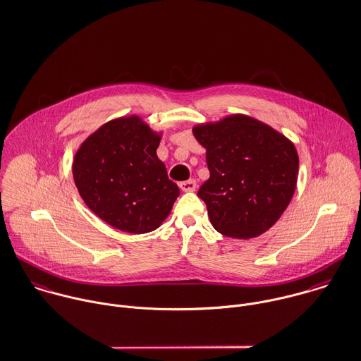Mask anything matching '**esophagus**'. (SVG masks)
<instances>
[{
	"instance_id": "esophagus-1",
	"label": "esophagus",
	"mask_w": 361,
	"mask_h": 361,
	"mask_svg": "<svg viewBox=\"0 0 361 361\" xmlns=\"http://www.w3.org/2000/svg\"><path fill=\"white\" fill-rule=\"evenodd\" d=\"M180 188L185 192H192L197 188V181L192 180V178L187 180V181H183V183H180Z\"/></svg>"
}]
</instances>
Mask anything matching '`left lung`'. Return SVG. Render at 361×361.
I'll list each match as a JSON object with an SVG mask.
<instances>
[{"label":"left lung","instance_id":"1","mask_svg":"<svg viewBox=\"0 0 361 361\" xmlns=\"http://www.w3.org/2000/svg\"><path fill=\"white\" fill-rule=\"evenodd\" d=\"M192 132L207 149L209 178L198 197L212 226L235 239L269 231L295 192L300 159L294 143L242 114L200 123Z\"/></svg>","mask_w":361,"mask_h":361}]
</instances>
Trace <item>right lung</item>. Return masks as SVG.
Returning <instances> with one entry per match:
<instances>
[{
  "mask_svg": "<svg viewBox=\"0 0 361 361\" xmlns=\"http://www.w3.org/2000/svg\"><path fill=\"white\" fill-rule=\"evenodd\" d=\"M161 133L137 115L112 119L91 133L73 160V178L85 205L122 232L157 229L180 195L157 157Z\"/></svg>",
  "mask_w": 361,
  "mask_h": 361,
  "instance_id": "1",
  "label": "right lung"
}]
</instances>
